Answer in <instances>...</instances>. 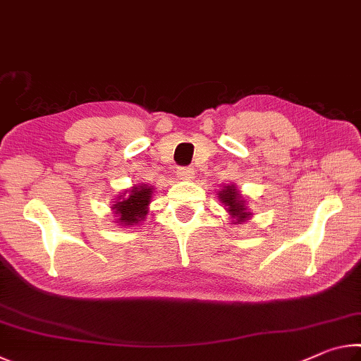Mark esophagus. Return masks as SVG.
<instances>
[{
  "mask_svg": "<svg viewBox=\"0 0 361 361\" xmlns=\"http://www.w3.org/2000/svg\"><path fill=\"white\" fill-rule=\"evenodd\" d=\"M176 175H178V178L183 180V181H189L192 180V175H194V170L189 169V167H181L178 169V172H176Z\"/></svg>",
  "mask_w": 361,
  "mask_h": 361,
  "instance_id": "34e87169",
  "label": "esophagus"
}]
</instances>
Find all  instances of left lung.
I'll use <instances>...</instances> for the list:
<instances>
[{
    "label": "left lung",
    "instance_id": "8db88e82",
    "mask_svg": "<svg viewBox=\"0 0 361 361\" xmlns=\"http://www.w3.org/2000/svg\"><path fill=\"white\" fill-rule=\"evenodd\" d=\"M219 202L224 205L226 212H228L229 219H232L231 224H243L247 223L250 218L253 216V213L247 209V199L237 186L232 183V185H224L221 191L218 192Z\"/></svg>",
    "mask_w": 361,
    "mask_h": 361
}]
</instances>
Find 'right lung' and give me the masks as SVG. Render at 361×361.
I'll use <instances>...</instances> for the list:
<instances>
[{
  "label": "right lung",
  "instance_id": "obj_1",
  "mask_svg": "<svg viewBox=\"0 0 361 361\" xmlns=\"http://www.w3.org/2000/svg\"><path fill=\"white\" fill-rule=\"evenodd\" d=\"M152 192H154V188L138 183V185H133L124 192L118 194L111 207V212L114 213L113 223L130 228V226H137L140 221H143L149 212Z\"/></svg>",
  "mask_w": 361,
  "mask_h": 361
}]
</instances>
